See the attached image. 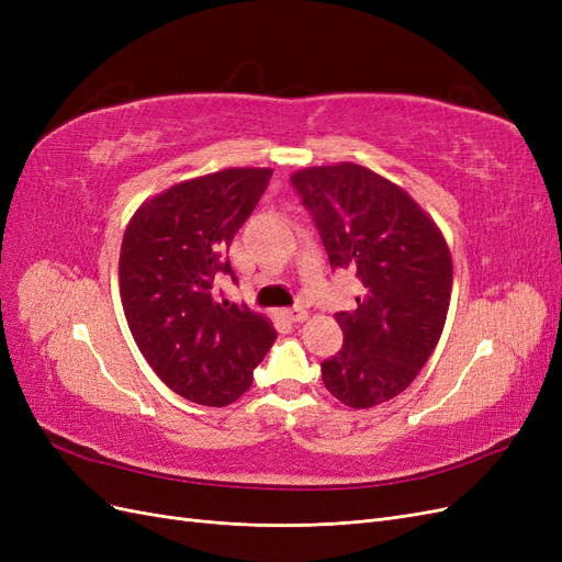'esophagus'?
Segmentation results:
<instances>
[{
    "label": "esophagus",
    "mask_w": 562,
    "mask_h": 562,
    "mask_svg": "<svg viewBox=\"0 0 562 562\" xmlns=\"http://www.w3.org/2000/svg\"><path fill=\"white\" fill-rule=\"evenodd\" d=\"M283 316L291 321V323H302L304 318H307V312H304L302 307H295V310H285Z\"/></svg>",
    "instance_id": "34e87169"
}]
</instances>
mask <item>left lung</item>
<instances>
[{"label": "left lung", "instance_id": "8db88e82", "mask_svg": "<svg viewBox=\"0 0 562 562\" xmlns=\"http://www.w3.org/2000/svg\"><path fill=\"white\" fill-rule=\"evenodd\" d=\"M333 269L363 283L356 310L337 312L342 349L321 363L323 384L349 407L398 396L429 361L446 326L452 258L434 220L401 187L359 164L291 176Z\"/></svg>", "mask_w": 562, "mask_h": 562}]
</instances>
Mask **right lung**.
<instances>
[{
	"mask_svg": "<svg viewBox=\"0 0 562 562\" xmlns=\"http://www.w3.org/2000/svg\"><path fill=\"white\" fill-rule=\"evenodd\" d=\"M271 168H227L180 182L135 211L119 288L135 345L178 396L223 407L246 394L277 339L271 323L215 291L236 274L227 250L265 194Z\"/></svg>",
	"mask_w": 562,
	"mask_h": 562,
	"instance_id": "add662e5",
	"label": "right lung"
}]
</instances>
